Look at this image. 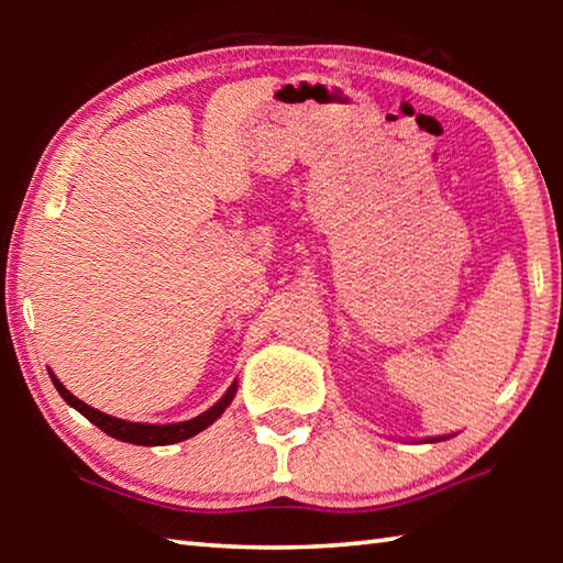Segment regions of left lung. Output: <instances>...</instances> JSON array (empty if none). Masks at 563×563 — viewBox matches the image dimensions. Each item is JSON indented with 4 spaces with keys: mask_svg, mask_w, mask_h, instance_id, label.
Listing matches in <instances>:
<instances>
[{
    "mask_svg": "<svg viewBox=\"0 0 563 563\" xmlns=\"http://www.w3.org/2000/svg\"><path fill=\"white\" fill-rule=\"evenodd\" d=\"M432 442H434V440H432Z\"/></svg>",
    "mask_w": 563,
    "mask_h": 563,
    "instance_id": "obj_1",
    "label": "left lung"
}]
</instances>
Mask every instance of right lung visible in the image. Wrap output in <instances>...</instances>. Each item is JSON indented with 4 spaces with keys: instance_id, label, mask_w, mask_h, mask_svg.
Instances as JSON below:
<instances>
[{
    "instance_id": "1",
    "label": "right lung",
    "mask_w": 563,
    "mask_h": 563,
    "mask_svg": "<svg viewBox=\"0 0 563 563\" xmlns=\"http://www.w3.org/2000/svg\"><path fill=\"white\" fill-rule=\"evenodd\" d=\"M52 383L54 387L59 389V395L64 397V402H69L74 409H79V412L99 427L101 432H107L113 440H121V442H129V444H144V446H161V444H174V442H184L188 437H194L198 432H203L206 427H211L218 417L223 415V409L231 405V399L235 395V385H231V389L223 395V399L218 405H213L208 412L198 415L194 419H188V422H178V424H141V422H126V419H117V417H109L99 412V409H93L89 405H84L81 399H76L69 389H66L59 379L52 375Z\"/></svg>"
}]
</instances>
